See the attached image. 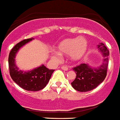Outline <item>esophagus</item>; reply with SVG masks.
Wrapping results in <instances>:
<instances>
[{"label": "esophagus", "mask_w": 120, "mask_h": 120, "mask_svg": "<svg viewBox=\"0 0 120 120\" xmlns=\"http://www.w3.org/2000/svg\"><path fill=\"white\" fill-rule=\"evenodd\" d=\"M61 68H62V69H63V70H68V67H67V66H62V67H61Z\"/></svg>", "instance_id": "1"}]
</instances>
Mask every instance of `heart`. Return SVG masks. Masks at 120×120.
I'll use <instances>...</instances> for the list:
<instances>
[{
  "label": "heart",
  "instance_id": "b5f03b06",
  "mask_svg": "<svg viewBox=\"0 0 120 120\" xmlns=\"http://www.w3.org/2000/svg\"><path fill=\"white\" fill-rule=\"evenodd\" d=\"M56 49L58 53H55V57L58 58L60 54H69L70 58L74 61H77L84 56L87 49V42L82 37L67 38L62 40L57 45Z\"/></svg>",
  "mask_w": 120,
  "mask_h": 120
}]
</instances>
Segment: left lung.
<instances>
[{
  "label": "left lung",
  "mask_w": 120,
  "mask_h": 120,
  "mask_svg": "<svg viewBox=\"0 0 120 120\" xmlns=\"http://www.w3.org/2000/svg\"><path fill=\"white\" fill-rule=\"evenodd\" d=\"M98 48L103 55V64L97 68H92L88 64H81L73 68L76 77L71 83L72 86L79 92H87L95 89L105 80L107 75L109 52L105 44L101 43Z\"/></svg>",
  "instance_id": "1"
}]
</instances>
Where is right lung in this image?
I'll list each match as a JSON object with an SVG mask.
<instances>
[{"instance_id":"obj_1","label":"right lung","mask_w":120,"mask_h":120,"mask_svg":"<svg viewBox=\"0 0 120 120\" xmlns=\"http://www.w3.org/2000/svg\"><path fill=\"white\" fill-rule=\"evenodd\" d=\"M34 38L24 40L14 46L9 55V68L12 79L21 87L26 90L38 91L41 90L49 82L55 70H50L42 65L31 71L19 70L15 65V54L21 47Z\"/></svg>"}]
</instances>
